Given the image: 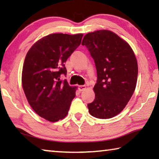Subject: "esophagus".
<instances>
[{
	"label": "esophagus",
	"instance_id": "34e87169",
	"mask_svg": "<svg viewBox=\"0 0 159 159\" xmlns=\"http://www.w3.org/2000/svg\"><path fill=\"white\" fill-rule=\"evenodd\" d=\"M79 90L80 91V92H82V91L85 90V85H79Z\"/></svg>",
	"mask_w": 159,
	"mask_h": 159
}]
</instances>
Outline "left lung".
<instances>
[{
    "label": "left lung",
    "mask_w": 159,
    "mask_h": 159,
    "mask_svg": "<svg viewBox=\"0 0 159 159\" xmlns=\"http://www.w3.org/2000/svg\"><path fill=\"white\" fill-rule=\"evenodd\" d=\"M82 45L95 61L98 75L95 99L88 104L89 112L98 118H111L123 111L135 89V55L127 42L109 30L87 34Z\"/></svg>",
    "instance_id": "left-lung-1"
}]
</instances>
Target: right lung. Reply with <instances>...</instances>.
<instances>
[{"label": "right lung", "mask_w": 159, "mask_h": 159, "mask_svg": "<svg viewBox=\"0 0 159 159\" xmlns=\"http://www.w3.org/2000/svg\"><path fill=\"white\" fill-rule=\"evenodd\" d=\"M82 34H52L32 45L24 62L21 82L24 92L34 111L51 122L68 114L76 87L70 86L66 76V62L81 43Z\"/></svg>", "instance_id": "add662e5"}]
</instances>
